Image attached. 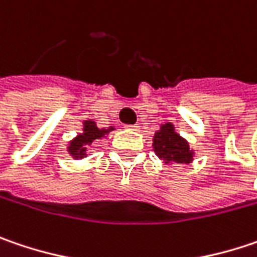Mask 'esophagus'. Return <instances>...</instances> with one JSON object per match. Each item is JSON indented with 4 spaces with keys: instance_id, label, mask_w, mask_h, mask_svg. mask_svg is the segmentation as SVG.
Segmentation results:
<instances>
[{
    "instance_id": "esophagus-1",
    "label": "esophagus",
    "mask_w": 257,
    "mask_h": 257,
    "mask_svg": "<svg viewBox=\"0 0 257 257\" xmlns=\"http://www.w3.org/2000/svg\"><path fill=\"white\" fill-rule=\"evenodd\" d=\"M125 128H127V130H133V132H136V130L139 128V125H137V124H128V125H125Z\"/></svg>"
}]
</instances>
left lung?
<instances>
[{
	"label": "left lung",
	"mask_w": 257,
	"mask_h": 257,
	"mask_svg": "<svg viewBox=\"0 0 257 257\" xmlns=\"http://www.w3.org/2000/svg\"><path fill=\"white\" fill-rule=\"evenodd\" d=\"M153 149L156 156L169 165L191 163L194 158V152L189 149L188 142L175 132L172 122L162 124L161 130L155 133Z\"/></svg>",
	"instance_id": "obj_1"
}]
</instances>
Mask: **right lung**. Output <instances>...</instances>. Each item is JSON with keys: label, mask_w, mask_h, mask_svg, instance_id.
<instances>
[{"label": "right lung", "mask_w": 257, "mask_h": 257, "mask_svg": "<svg viewBox=\"0 0 257 257\" xmlns=\"http://www.w3.org/2000/svg\"><path fill=\"white\" fill-rule=\"evenodd\" d=\"M111 130H114V127H108V128H98L95 121L88 120L84 121V130L81 135H78L68 146V152L69 155L73 156L75 159H82L86 156V146L92 145V142H96L105 135H108Z\"/></svg>", "instance_id": "add662e5"}]
</instances>
